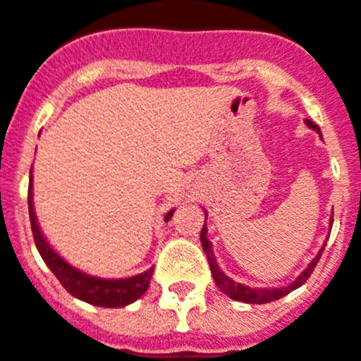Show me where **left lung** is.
Returning a JSON list of instances; mask_svg holds the SVG:
<instances>
[{"instance_id":"obj_1","label":"left lung","mask_w":361,"mask_h":361,"mask_svg":"<svg viewBox=\"0 0 361 361\" xmlns=\"http://www.w3.org/2000/svg\"><path fill=\"white\" fill-rule=\"evenodd\" d=\"M305 123H306V126L317 131L319 137L322 139L321 128H319L317 124H313L310 119H305ZM204 215L208 217L207 212H204ZM207 217H204L203 230H201V245H203V251H204V255H207V258H208V265H210V271H212V276H214L215 285L221 288V292H224L228 298L235 299V301L249 302V305H265V302H271V301H276V299H279V298H285V295L290 294L292 290H295V288H299L301 285H305L306 279L312 276L315 265H317L319 260H321V255H322V251H324V247H326V242H324V244H322V247H321V251L317 252V257L313 258V260L310 262L308 265H306L305 271H302L301 274H299L298 278L294 279V281L288 283V285H285V287H272V288L247 287V285H244V283L233 281L230 276H226V272L219 267L217 258H215V255H214V247H212V242L208 240V237H207V233H208ZM331 226H333V217L329 219V231H331Z\"/></svg>"}]
</instances>
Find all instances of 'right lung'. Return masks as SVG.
Wrapping results in <instances>:
<instances>
[{"instance_id":"add662e5","label":"right lung","mask_w":361,"mask_h":361,"mask_svg":"<svg viewBox=\"0 0 361 361\" xmlns=\"http://www.w3.org/2000/svg\"><path fill=\"white\" fill-rule=\"evenodd\" d=\"M30 169V185H28V210H30V222H32L33 238L35 245L39 249L40 257L46 262L49 271L56 276L62 287L74 295L80 301H85L94 306H103V308H123V306L131 305L133 301L140 298L144 292L149 288L151 276H153V267L140 274L130 276V278L119 279H106L97 278V276L87 274L80 271L78 267H73L69 262L63 260L59 252L49 245V242L44 237L42 230L37 221L35 208H33V176ZM174 214V208L165 214L164 221L167 222Z\"/></svg>"}]
</instances>
